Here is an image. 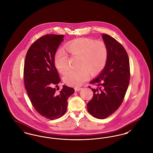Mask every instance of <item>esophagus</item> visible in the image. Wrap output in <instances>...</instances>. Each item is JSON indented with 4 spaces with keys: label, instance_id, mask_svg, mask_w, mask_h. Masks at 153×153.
Returning a JSON list of instances; mask_svg holds the SVG:
<instances>
[{
    "label": "esophagus",
    "instance_id": "1",
    "mask_svg": "<svg viewBox=\"0 0 153 153\" xmlns=\"http://www.w3.org/2000/svg\"><path fill=\"white\" fill-rule=\"evenodd\" d=\"M81 89H82V88L76 87L75 88H74V91H75V92H77V91H81Z\"/></svg>",
    "mask_w": 153,
    "mask_h": 153
}]
</instances>
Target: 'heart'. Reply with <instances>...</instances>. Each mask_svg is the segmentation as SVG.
I'll return each mask as SVG.
<instances>
[{
	"mask_svg": "<svg viewBox=\"0 0 153 153\" xmlns=\"http://www.w3.org/2000/svg\"><path fill=\"white\" fill-rule=\"evenodd\" d=\"M65 49L72 57H80L79 69H71L65 74L64 81L71 86H80L87 81L90 73L95 74L102 71L108 58V49L102 41L87 38L73 40L66 45ZM54 64L61 73L69 67V58L65 51L59 49L54 56Z\"/></svg>",
	"mask_w": 153,
	"mask_h": 153,
	"instance_id": "obj_1",
	"label": "heart"
}]
</instances>
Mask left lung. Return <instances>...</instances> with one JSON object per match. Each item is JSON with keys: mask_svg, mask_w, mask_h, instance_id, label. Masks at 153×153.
<instances>
[{"mask_svg": "<svg viewBox=\"0 0 153 153\" xmlns=\"http://www.w3.org/2000/svg\"><path fill=\"white\" fill-rule=\"evenodd\" d=\"M102 38L108 49V58L103 69L90 82L95 88L89 87L94 96L87 104L89 113L99 119L109 117L119 108L130 79L129 58L123 46L109 35L103 34Z\"/></svg>", "mask_w": 153, "mask_h": 153, "instance_id": "1", "label": "left lung"}]
</instances>
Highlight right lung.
I'll use <instances>...</instances> for the list:
<instances>
[{
  "mask_svg": "<svg viewBox=\"0 0 153 153\" xmlns=\"http://www.w3.org/2000/svg\"><path fill=\"white\" fill-rule=\"evenodd\" d=\"M63 38L51 34L37 39L27 52L24 65L25 86L31 102L37 112L50 120L64 115L68 99L74 92L65 85L58 93L55 88L60 79L54 56Z\"/></svg>",
  "mask_w": 153,
  "mask_h": 153,
  "instance_id": "1",
  "label": "right lung"
}]
</instances>
